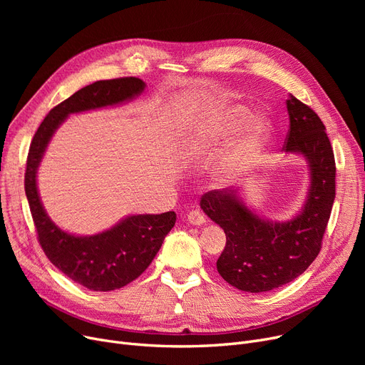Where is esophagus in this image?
I'll return each mask as SVG.
<instances>
[{
    "label": "esophagus",
    "mask_w": 365,
    "mask_h": 365,
    "mask_svg": "<svg viewBox=\"0 0 365 365\" xmlns=\"http://www.w3.org/2000/svg\"><path fill=\"white\" fill-rule=\"evenodd\" d=\"M186 220H187L190 225H194V226H201V225L205 223V217H204V215L200 212V210H192V212H189V213L186 215Z\"/></svg>",
    "instance_id": "obj_1"
}]
</instances>
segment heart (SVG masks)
Segmentation results:
<instances>
[{"instance_id":"1","label":"heart","mask_w":365,"mask_h":365,"mask_svg":"<svg viewBox=\"0 0 365 365\" xmlns=\"http://www.w3.org/2000/svg\"><path fill=\"white\" fill-rule=\"evenodd\" d=\"M245 115L247 109L241 105L216 106L189 133L185 140L186 152L189 155H197L213 143L229 138L244 121ZM267 134H269V123L262 115H255L247 120L217 164L215 173L216 180L227 185L250 171L260 160Z\"/></svg>"}]
</instances>
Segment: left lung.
Here are the masks:
<instances>
[{
  "label": "left lung",
  "instance_id": "8db88e82",
  "mask_svg": "<svg viewBox=\"0 0 365 365\" xmlns=\"http://www.w3.org/2000/svg\"><path fill=\"white\" fill-rule=\"evenodd\" d=\"M290 131L284 150L304 158L309 187L300 212L272 222L248 207L238 189L204 194L202 212L226 234L217 272L248 293L271 292L302 275L315 260L336 197V164L330 139L318 115L293 94L287 99Z\"/></svg>",
  "mask_w": 365,
  "mask_h": 365
}]
</instances>
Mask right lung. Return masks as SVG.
I'll list each match as a JSON object with an SVG mask.
<instances>
[{
    "instance_id": "obj_1",
    "label": "right lung",
    "mask_w": 365,
    "mask_h": 365,
    "mask_svg": "<svg viewBox=\"0 0 365 365\" xmlns=\"http://www.w3.org/2000/svg\"><path fill=\"white\" fill-rule=\"evenodd\" d=\"M146 84L134 76L96 81L54 106L32 139L25 173V192L38 241L48 260L76 284L93 292L121 289L140 277L157 256L164 238L176 223V213L131 215L94 235H73L47 215L38 194V167L56 130L71 113L117 106L136 99Z\"/></svg>"
}]
</instances>
